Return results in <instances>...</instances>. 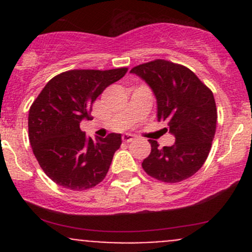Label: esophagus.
Segmentation results:
<instances>
[{"label": "esophagus", "mask_w": 252, "mask_h": 252, "mask_svg": "<svg viewBox=\"0 0 252 252\" xmlns=\"http://www.w3.org/2000/svg\"><path fill=\"white\" fill-rule=\"evenodd\" d=\"M135 139V136L131 135V134H124L123 136H122V140H123V142H131Z\"/></svg>", "instance_id": "34e87169"}]
</instances>
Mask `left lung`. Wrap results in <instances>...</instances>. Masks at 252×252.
<instances>
[{"mask_svg": "<svg viewBox=\"0 0 252 252\" xmlns=\"http://www.w3.org/2000/svg\"><path fill=\"white\" fill-rule=\"evenodd\" d=\"M130 73L149 84L157 100V121L167 122L175 136L174 145L162 149L149 140L151 152L142 168L159 182L188 179L204 166L215 138L217 108L212 91L189 68L171 61L142 63Z\"/></svg>", "mask_w": 252, "mask_h": 252, "instance_id": "left-lung-1", "label": "left lung"}]
</instances>
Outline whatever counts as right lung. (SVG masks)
Segmentation results:
<instances>
[{
	"label": "right lung",
	"instance_id": "right-lung-1",
	"mask_svg": "<svg viewBox=\"0 0 252 252\" xmlns=\"http://www.w3.org/2000/svg\"><path fill=\"white\" fill-rule=\"evenodd\" d=\"M128 68L73 69L51 79L32 102L28 117L29 141L42 171L65 189L96 187L105 179L121 147V134L93 140L80 122L91 119L93 103Z\"/></svg>",
	"mask_w": 252,
	"mask_h": 252
}]
</instances>
